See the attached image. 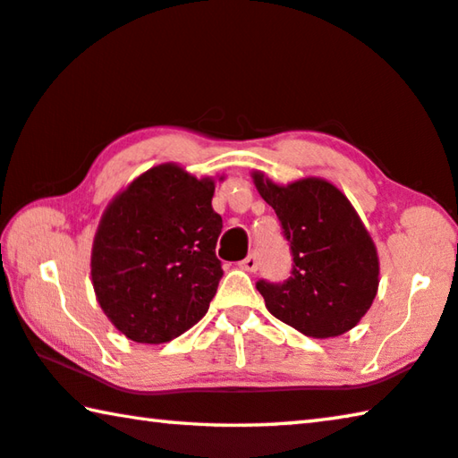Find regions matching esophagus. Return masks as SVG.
Masks as SVG:
<instances>
[{"label":"esophagus","instance_id":"1","mask_svg":"<svg viewBox=\"0 0 458 458\" xmlns=\"http://www.w3.org/2000/svg\"><path fill=\"white\" fill-rule=\"evenodd\" d=\"M239 266H242L243 269H247V272H258V267H259V259H258L256 253H250V256H247V258H245Z\"/></svg>","mask_w":458,"mask_h":458}]
</instances>
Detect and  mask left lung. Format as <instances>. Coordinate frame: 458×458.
I'll use <instances>...</instances> for the list:
<instances>
[{
	"instance_id": "obj_1",
	"label": "left lung",
	"mask_w": 458,
	"mask_h": 458,
	"mask_svg": "<svg viewBox=\"0 0 458 458\" xmlns=\"http://www.w3.org/2000/svg\"><path fill=\"white\" fill-rule=\"evenodd\" d=\"M253 182L278 215L292 253L286 280L256 284L267 310L314 339L347 333L369 310L379 284L376 245L355 208L320 178L278 186L256 172Z\"/></svg>"
}]
</instances>
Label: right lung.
Returning a JSON list of instances; mask_svg holds the SVG:
<instances>
[{"label": "right lung", "instance_id": "obj_1", "mask_svg": "<svg viewBox=\"0 0 458 458\" xmlns=\"http://www.w3.org/2000/svg\"><path fill=\"white\" fill-rule=\"evenodd\" d=\"M213 192V180L162 164L105 211L93 242V288L127 339L168 343L207 314L223 278Z\"/></svg>", "mask_w": 458, "mask_h": 458}]
</instances>
